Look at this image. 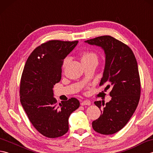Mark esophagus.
Returning a JSON list of instances; mask_svg holds the SVG:
<instances>
[{
    "label": "esophagus",
    "mask_w": 153,
    "mask_h": 153,
    "mask_svg": "<svg viewBox=\"0 0 153 153\" xmlns=\"http://www.w3.org/2000/svg\"><path fill=\"white\" fill-rule=\"evenodd\" d=\"M91 105V102L88 100H83V102H81V105L82 106H85V105H88L89 106Z\"/></svg>",
    "instance_id": "obj_1"
}]
</instances>
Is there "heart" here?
<instances>
[{"instance_id":"obj_1","label":"heart","mask_w":153,"mask_h":153,"mask_svg":"<svg viewBox=\"0 0 153 153\" xmlns=\"http://www.w3.org/2000/svg\"><path fill=\"white\" fill-rule=\"evenodd\" d=\"M81 60H82V62H83L91 60H97V56L95 53H91V52H88V51L83 52V53H82V54H81ZM68 61V58H65L63 62L64 67L66 66Z\"/></svg>"}]
</instances>
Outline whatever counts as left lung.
I'll return each instance as SVG.
<instances>
[{
  "mask_svg": "<svg viewBox=\"0 0 153 153\" xmlns=\"http://www.w3.org/2000/svg\"><path fill=\"white\" fill-rule=\"evenodd\" d=\"M85 43L101 47L105 52V65L100 85L105 84V89H112L108 102H95L101 114L93 122V128L103 135L114 134L127 124L140 99L137 60L130 48L111 36L104 35Z\"/></svg>",
  "mask_w": 153,
  "mask_h": 153,
  "instance_id": "1",
  "label": "left lung"
}]
</instances>
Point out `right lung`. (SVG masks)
I'll use <instances>...</instances> for the list:
<instances>
[{"mask_svg": "<svg viewBox=\"0 0 153 153\" xmlns=\"http://www.w3.org/2000/svg\"><path fill=\"white\" fill-rule=\"evenodd\" d=\"M77 43V41L53 40L41 45L27 58L22 75V105L34 128L48 138L67 133L69 117L79 106L76 98L57 105L53 97L54 85L61 79L64 58Z\"/></svg>", "mask_w": 153, "mask_h": 153, "instance_id": "obj_1", "label": "right lung"}]
</instances>
